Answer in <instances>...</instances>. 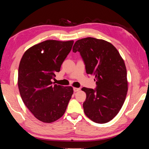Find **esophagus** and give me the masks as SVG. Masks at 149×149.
Segmentation results:
<instances>
[{"instance_id": "obj_1", "label": "esophagus", "mask_w": 149, "mask_h": 149, "mask_svg": "<svg viewBox=\"0 0 149 149\" xmlns=\"http://www.w3.org/2000/svg\"><path fill=\"white\" fill-rule=\"evenodd\" d=\"M80 90V88H77V87H74V92H77L78 91Z\"/></svg>"}]
</instances>
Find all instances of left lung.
Segmentation results:
<instances>
[{
	"label": "left lung",
	"mask_w": 149,
	"mask_h": 149,
	"mask_svg": "<svg viewBox=\"0 0 149 149\" xmlns=\"http://www.w3.org/2000/svg\"><path fill=\"white\" fill-rule=\"evenodd\" d=\"M73 52H79L86 73L95 76L96 89H81L86 93L83 104L85 115L98 123L110 122L122 108L127 95L124 61L114 45L93 37L77 40Z\"/></svg>",
	"instance_id": "left-lung-1"
}]
</instances>
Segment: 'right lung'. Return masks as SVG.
I'll return each mask as SVG.
<instances>
[{
    "mask_svg": "<svg viewBox=\"0 0 149 149\" xmlns=\"http://www.w3.org/2000/svg\"><path fill=\"white\" fill-rule=\"evenodd\" d=\"M74 41L47 40L27 49L20 60L17 85L25 105L45 123L58 120L65 112L74 90L54 84L52 79L68 54Z\"/></svg>",
    "mask_w": 149,
    "mask_h": 149,
    "instance_id": "right-lung-1",
    "label": "right lung"
}]
</instances>
